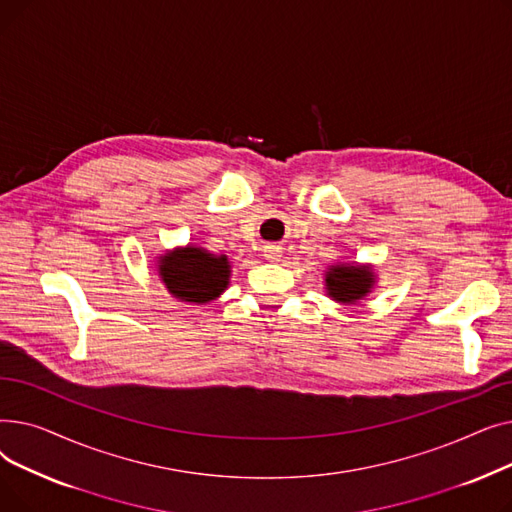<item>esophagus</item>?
Listing matches in <instances>:
<instances>
[{
	"instance_id": "esophagus-1",
	"label": "esophagus",
	"mask_w": 512,
	"mask_h": 512,
	"mask_svg": "<svg viewBox=\"0 0 512 512\" xmlns=\"http://www.w3.org/2000/svg\"><path fill=\"white\" fill-rule=\"evenodd\" d=\"M263 255H265V259H270V261H280L282 249H280L278 245H267V247L263 249Z\"/></svg>"
}]
</instances>
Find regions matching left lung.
Listing matches in <instances>:
<instances>
[{
    "label": "left lung",
    "instance_id": "left-lung-1",
    "mask_svg": "<svg viewBox=\"0 0 512 512\" xmlns=\"http://www.w3.org/2000/svg\"><path fill=\"white\" fill-rule=\"evenodd\" d=\"M378 276L371 263H334L324 272L326 294L340 305H357L371 294Z\"/></svg>",
    "mask_w": 512,
    "mask_h": 512
}]
</instances>
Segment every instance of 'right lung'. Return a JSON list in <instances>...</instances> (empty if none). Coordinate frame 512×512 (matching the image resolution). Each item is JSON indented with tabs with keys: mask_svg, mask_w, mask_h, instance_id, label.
<instances>
[{
	"mask_svg": "<svg viewBox=\"0 0 512 512\" xmlns=\"http://www.w3.org/2000/svg\"><path fill=\"white\" fill-rule=\"evenodd\" d=\"M157 276L174 299L205 305L218 299L228 288L232 265L226 255L186 245L157 257Z\"/></svg>",
	"mask_w": 512,
	"mask_h": 512,
	"instance_id": "1",
	"label": "right lung"
}]
</instances>
